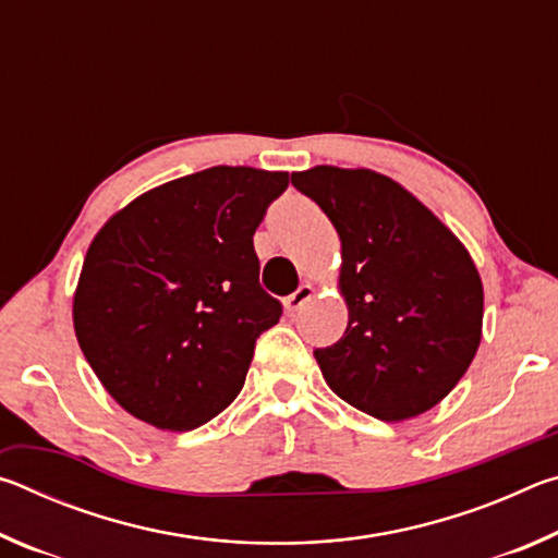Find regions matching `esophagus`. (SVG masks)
I'll list each match as a JSON object with an SVG mask.
<instances>
[{
    "instance_id": "1",
    "label": "esophagus",
    "mask_w": 558,
    "mask_h": 558,
    "mask_svg": "<svg viewBox=\"0 0 558 558\" xmlns=\"http://www.w3.org/2000/svg\"><path fill=\"white\" fill-rule=\"evenodd\" d=\"M313 295H315V288L307 286V282H302V286L286 300V305H288L290 313H298V310L305 305V302L313 300Z\"/></svg>"
}]
</instances>
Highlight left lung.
Listing matches in <instances>:
<instances>
[{"label":"left lung","instance_id":"1","mask_svg":"<svg viewBox=\"0 0 558 558\" xmlns=\"http://www.w3.org/2000/svg\"><path fill=\"white\" fill-rule=\"evenodd\" d=\"M339 233L344 337L315 349L329 389L386 423L415 418L456 389L483 339V280L426 204L374 169L292 172Z\"/></svg>","mask_w":558,"mask_h":558}]
</instances>
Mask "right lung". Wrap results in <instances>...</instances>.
Returning a JSON list of instances; mask_svg holds the SVG:
<instances>
[{"label":"right lung","instance_id":"right-lung-1","mask_svg":"<svg viewBox=\"0 0 558 558\" xmlns=\"http://www.w3.org/2000/svg\"><path fill=\"white\" fill-rule=\"evenodd\" d=\"M288 172L211 167L140 194L102 223L73 292V329L106 391L159 430L204 426L241 393L282 307L253 233Z\"/></svg>","mask_w":558,"mask_h":558}]
</instances>
